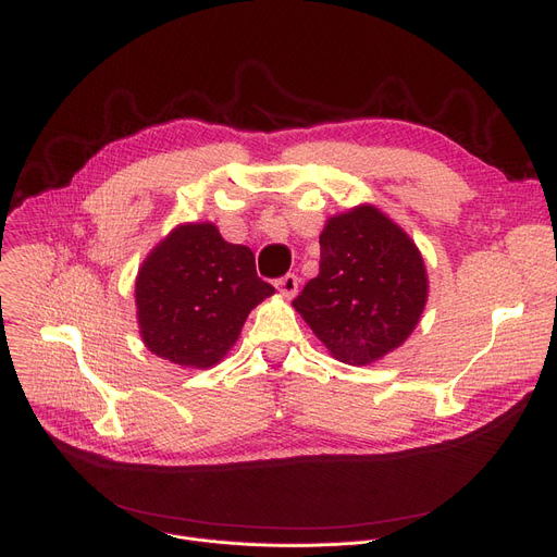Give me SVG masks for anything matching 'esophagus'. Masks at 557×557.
<instances>
[{
	"instance_id": "1",
	"label": "esophagus",
	"mask_w": 557,
	"mask_h": 557,
	"mask_svg": "<svg viewBox=\"0 0 557 557\" xmlns=\"http://www.w3.org/2000/svg\"><path fill=\"white\" fill-rule=\"evenodd\" d=\"M298 275H284V277H280L277 282H275V286L280 288V294L282 296H286V298H294L296 294H298Z\"/></svg>"
}]
</instances>
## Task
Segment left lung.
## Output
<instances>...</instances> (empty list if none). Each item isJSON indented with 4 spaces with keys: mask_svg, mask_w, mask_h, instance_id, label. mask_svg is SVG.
<instances>
[{
    "mask_svg": "<svg viewBox=\"0 0 557 557\" xmlns=\"http://www.w3.org/2000/svg\"><path fill=\"white\" fill-rule=\"evenodd\" d=\"M426 296L418 246L374 205H359L325 223L320 273L294 307L334 359L370 366L411 336Z\"/></svg>",
    "mask_w": 557,
    "mask_h": 557,
    "instance_id": "1",
    "label": "left lung"
}]
</instances>
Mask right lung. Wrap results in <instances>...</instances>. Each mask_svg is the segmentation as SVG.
Here are the masks:
<instances>
[{"instance_id":"right-lung-1","label":"right lung","mask_w":557,"mask_h":557,"mask_svg":"<svg viewBox=\"0 0 557 557\" xmlns=\"http://www.w3.org/2000/svg\"><path fill=\"white\" fill-rule=\"evenodd\" d=\"M275 294L248 246L227 244L214 223L173 227L135 280L144 345L183 368H210L237 343L248 313Z\"/></svg>"}]
</instances>
